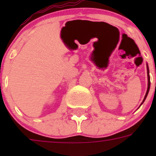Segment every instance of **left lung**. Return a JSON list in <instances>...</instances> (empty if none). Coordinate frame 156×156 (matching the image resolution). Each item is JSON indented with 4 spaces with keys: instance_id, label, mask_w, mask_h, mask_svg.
Returning <instances> with one entry per match:
<instances>
[{
    "instance_id": "obj_1",
    "label": "left lung",
    "mask_w": 156,
    "mask_h": 156,
    "mask_svg": "<svg viewBox=\"0 0 156 156\" xmlns=\"http://www.w3.org/2000/svg\"><path fill=\"white\" fill-rule=\"evenodd\" d=\"M147 69H148V89H147V92H146V94H145V96H144V100H143L141 105H142L143 102H144V101H145L146 98H147V96H148V91H149V89H150V76H149V70H148V66H147Z\"/></svg>"
}]
</instances>
